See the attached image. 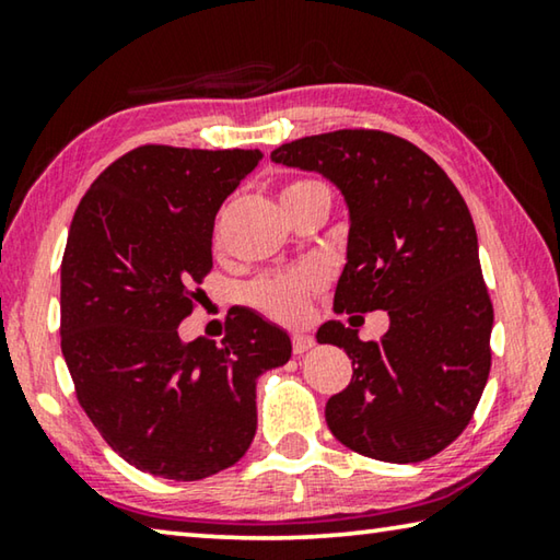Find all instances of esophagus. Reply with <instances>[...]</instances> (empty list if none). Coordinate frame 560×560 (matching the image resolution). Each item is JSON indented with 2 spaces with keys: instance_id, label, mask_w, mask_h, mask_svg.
Returning <instances> with one entry per match:
<instances>
[{
  "instance_id": "1",
  "label": "esophagus",
  "mask_w": 560,
  "mask_h": 560,
  "mask_svg": "<svg viewBox=\"0 0 560 560\" xmlns=\"http://www.w3.org/2000/svg\"><path fill=\"white\" fill-rule=\"evenodd\" d=\"M291 346H294V353H299V357H301V353H306L308 349H312L314 339L308 334H294V336H291Z\"/></svg>"
}]
</instances>
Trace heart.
<instances>
[{
    "label": "heart",
    "instance_id": "heart-1",
    "mask_svg": "<svg viewBox=\"0 0 560 560\" xmlns=\"http://www.w3.org/2000/svg\"><path fill=\"white\" fill-rule=\"evenodd\" d=\"M318 186L316 182H291L283 186L281 199L291 197V194H299L304 189H312ZM324 287V273L316 269H296L289 273H273V277L259 279L248 291V299H252L254 306H259L264 314H269L279 322H296V318L304 316L306 301L318 289Z\"/></svg>",
    "mask_w": 560,
    "mask_h": 560
}]
</instances>
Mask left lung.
I'll return each instance as SVG.
<instances>
[{
  "mask_svg": "<svg viewBox=\"0 0 560 560\" xmlns=\"http://www.w3.org/2000/svg\"><path fill=\"white\" fill-rule=\"evenodd\" d=\"M271 162L316 172L349 209L336 312L392 318L378 341L326 322L318 343L353 363L328 398L326 423L343 446L388 464L436 456L460 436L491 371L493 306L464 197L433 159L386 131L341 129L281 144Z\"/></svg>",
  "mask_w": 560,
  "mask_h": 560,
  "instance_id": "1",
  "label": "left lung"
}]
</instances>
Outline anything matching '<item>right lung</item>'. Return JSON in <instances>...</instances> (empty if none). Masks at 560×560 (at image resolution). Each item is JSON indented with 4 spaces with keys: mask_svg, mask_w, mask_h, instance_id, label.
<instances>
[{
    "mask_svg": "<svg viewBox=\"0 0 560 560\" xmlns=\"http://www.w3.org/2000/svg\"><path fill=\"white\" fill-rule=\"evenodd\" d=\"M259 149L147 144L96 176L61 259V353L104 441L139 471L199 481L234 466L256 433V378L291 359L289 334L256 312L221 343H184L211 271L221 203Z\"/></svg>",
    "mask_w": 560,
    "mask_h": 560,
    "instance_id": "1",
    "label": "right lung"
}]
</instances>
